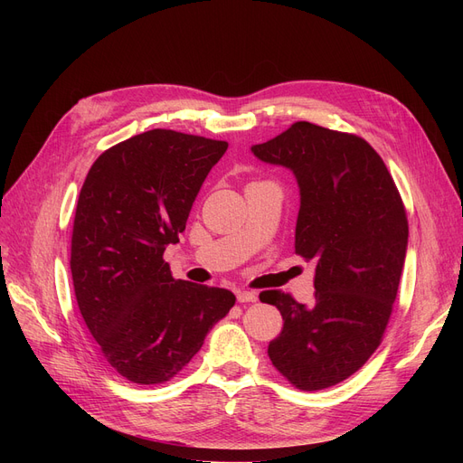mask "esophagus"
<instances>
[{
  "label": "esophagus",
  "mask_w": 463,
  "mask_h": 463,
  "mask_svg": "<svg viewBox=\"0 0 463 463\" xmlns=\"http://www.w3.org/2000/svg\"><path fill=\"white\" fill-rule=\"evenodd\" d=\"M236 298H238V302H241V304L257 302V300H259V297H257L255 290H238V293H236Z\"/></svg>",
  "instance_id": "esophagus-1"
}]
</instances>
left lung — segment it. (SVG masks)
Returning a JSON list of instances; mask_svg holds the SVG:
<instances>
[{
  "label": "left lung",
  "instance_id": "8db88e82",
  "mask_svg": "<svg viewBox=\"0 0 463 463\" xmlns=\"http://www.w3.org/2000/svg\"><path fill=\"white\" fill-rule=\"evenodd\" d=\"M251 152L297 176L295 251L315 264L313 306L281 290L260 293L283 317L269 356L300 391H323L358 372L381 344L407 251L405 206L381 156L356 135L297 121Z\"/></svg>",
  "mask_w": 463,
  "mask_h": 463
}]
</instances>
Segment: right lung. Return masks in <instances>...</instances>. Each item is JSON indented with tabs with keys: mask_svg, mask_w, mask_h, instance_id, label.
<instances>
[{
	"mask_svg": "<svg viewBox=\"0 0 463 463\" xmlns=\"http://www.w3.org/2000/svg\"><path fill=\"white\" fill-rule=\"evenodd\" d=\"M227 148L152 129L103 152L84 180L71 238L75 297L105 360L131 383L173 379L236 302L227 288L175 279L163 260Z\"/></svg>",
	"mask_w": 463,
	"mask_h": 463,
	"instance_id": "right-lung-1",
	"label": "right lung"
}]
</instances>
